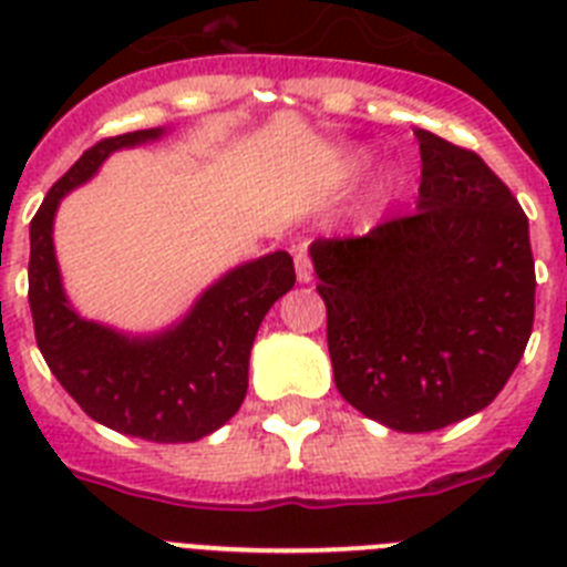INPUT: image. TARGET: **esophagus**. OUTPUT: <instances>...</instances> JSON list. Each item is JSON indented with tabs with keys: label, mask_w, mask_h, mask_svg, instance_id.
<instances>
[{
	"label": "esophagus",
	"mask_w": 567,
	"mask_h": 567,
	"mask_svg": "<svg viewBox=\"0 0 567 567\" xmlns=\"http://www.w3.org/2000/svg\"><path fill=\"white\" fill-rule=\"evenodd\" d=\"M295 275H298L300 284H309V280H312L315 267H312V255H309L307 247L295 249Z\"/></svg>",
	"instance_id": "1"
}]
</instances>
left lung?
I'll list each match as a JSON object with an SVG mask.
<instances>
[{
  "label": "left lung",
  "instance_id": "obj_1",
  "mask_svg": "<svg viewBox=\"0 0 567 567\" xmlns=\"http://www.w3.org/2000/svg\"><path fill=\"white\" fill-rule=\"evenodd\" d=\"M414 213L312 244L338 392L394 432H437L503 392L534 329L528 218L474 150L414 130Z\"/></svg>",
  "mask_w": 567,
  "mask_h": 567
}]
</instances>
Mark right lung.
Masks as SVG:
<instances>
[{"mask_svg": "<svg viewBox=\"0 0 567 567\" xmlns=\"http://www.w3.org/2000/svg\"><path fill=\"white\" fill-rule=\"evenodd\" d=\"M158 135L153 127L102 138L50 187L30 221L28 300L44 363L87 417L150 443H193L221 429L247 398L252 340L269 307L295 287V267L289 252H272L233 269L178 327L155 338L130 340L79 318L53 252L59 202L113 150Z\"/></svg>", "mask_w": 567, "mask_h": 567, "instance_id": "obj_1", "label": "right lung"}]
</instances>
